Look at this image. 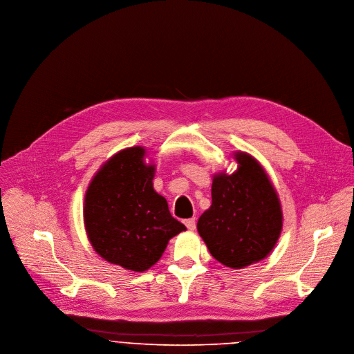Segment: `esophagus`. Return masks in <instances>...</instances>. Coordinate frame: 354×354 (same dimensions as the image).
I'll return each instance as SVG.
<instances>
[{
  "label": "esophagus",
  "mask_w": 354,
  "mask_h": 354,
  "mask_svg": "<svg viewBox=\"0 0 354 354\" xmlns=\"http://www.w3.org/2000/svg\"><path fill=\"white\" fill-rule=\"evenodd\" d=\"M185 224H186V227H187L190 232H194V230L196 229V220H195V218H187V220H185Z\"/></svg>",
  "instance_id": "obj_1"
}]
</instances>
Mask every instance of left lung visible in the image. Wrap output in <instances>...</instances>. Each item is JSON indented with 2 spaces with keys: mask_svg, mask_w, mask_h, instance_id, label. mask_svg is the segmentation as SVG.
<instances>
[{
  "mask_svg": "<svg viewBox=\"0 0 354 354\" xmlns=\"http://www.w3.org/2000/svg\"><path fill=\"white\" fill-rule=\"evenodd\" d=\"M239 168L214 175L212 206L199 217L198 232L223 266L240 270L272 251L281 230L282 210L264 168L245 152H236Z\"/></svg>",
  "mask_w": 354,
  "mask_h": 354,
  "instance_id": "1",
  "label": "left lung"
}]
</instances>
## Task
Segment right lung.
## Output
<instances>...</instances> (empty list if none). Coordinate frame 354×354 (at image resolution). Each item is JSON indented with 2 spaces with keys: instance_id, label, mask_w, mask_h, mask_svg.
Wrapping results in <instances>:
<instances>
[{
  "instance_id": "add662e5",
  "label": "right lung",
  "mask_w": 354,
  "mask_h": 354,
  "mask_svg": "<svg viewBox=\"0 0 354 354\" xmlns=\"http://www.w3.org/2000/svg\"><path fill=\"white\" fill-rule=\"evenodd\" d=\"M145 148L117 152L91 179L84 198V227L102 259L142 272L162 257L168 241L186 227L153 190L155 165Z\"/></svg>"
}]
</instances>
